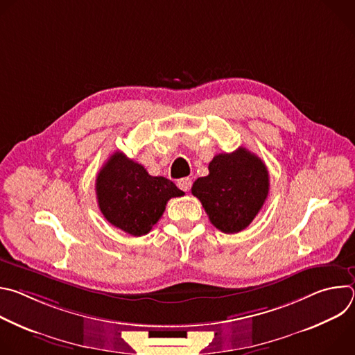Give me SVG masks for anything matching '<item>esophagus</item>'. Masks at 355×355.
<instances>
[{
	"mask_svg": "<svg viewBox=\"0 0 355 355\" xmlns=\"http://www.w3.org/2000/svg\"><path fill=\"white\" fill-rule=\"evenodd\" d=\"M177 185H178V188L180 189H182V191H189L191 189V185H192V180L191 178H188V177H185V178H181V180H178L177 181Z\"/></svg>",
	"mask_w": 355,
	"mask_h": 355,
	"instance_id": "34e87169",
	"label": "esophagus"
}]
</instances>
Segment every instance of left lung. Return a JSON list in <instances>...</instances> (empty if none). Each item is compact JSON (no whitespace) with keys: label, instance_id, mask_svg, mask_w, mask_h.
Wrapping results in <instances>:
<instances>
[{"label":"left lung","instance_id":"1","mask_svg":"<svg viewBox=\"0 0 355 355\" xmlns=\"http://www.w3.org/2000/svg\"><path fill=\"white\" fill-rule=\"evenodd\" d=\"M209 174L198 178L191 191L211 223L223 233L245 229L263 208L270 191L263 160L244 147L220 153L209 163Z\"/></svg>","mask_w":355,"mask_h":355}]
</instances>
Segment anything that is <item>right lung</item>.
<instances>
[{
	"label": "right lung",
	"instance_id": "right-lung-1",
	"mask_svg": "<svg viewBox=\"0 0 355 355\" xmlns=\"http://www.w3.org/2000/svg\"><path fill=\"white\" fill-rule=\"evenodd\" d=\"M95 191L104 218L136 237L147 234L159 222L168 199L184 195L173 181L150 175L121 151L99 170Z\"/></svg>",
	"mask_w": 355,
	"mask_h": 355
}]
</instances>
